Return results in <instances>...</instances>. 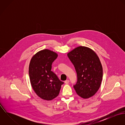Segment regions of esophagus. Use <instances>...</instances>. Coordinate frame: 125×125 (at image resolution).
<instances>
[{
  "instance_id": "1",
  "label": "esophagus",
  "mask_w": 125,
  "mask_h": 125,
  "mask_svg": "<svg viewBox=\"0 0 125 125\" xmlns=\"http://www.w3.org/2000/svg\"><path fill=\"white\" fill-rule=\"evenodd\" d=\"M64 82H65V84H68V83H69V80H65V81H64Z\"/></svg>"
}]
</instances>
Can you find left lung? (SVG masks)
Returning a JSON list of instances; mask_svg holds the SVG:
<instances>
[{"instance_id": "left-lung-1", "label": "left lung", "mask_w": 125, "mask_h": 125, "mask_svg": "<svg viewBox=\"0 0 125 125\" xmlns=\"http://www.w3.org/2000/svg\"><path fill=\"white\" fill-rule=\"evenodd\" d=\"M77 73L73 88L84 99L93 96L98 90L103 79V67L97 55L86 47L76 48L67 54Z\"/></svg>"}]
</instances>
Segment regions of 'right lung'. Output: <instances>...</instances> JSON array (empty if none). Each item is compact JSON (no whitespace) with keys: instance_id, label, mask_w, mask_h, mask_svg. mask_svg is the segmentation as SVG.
I'll return each instance as SVG.
<instances>
[{"instance_id":"obj_1","label":"right lung","mask_w":125,"mask_h":125,"mask_svg":"<svg viewBox=\"0 0 125 125\" xmlns=\"http://www.w3.org/2000/svg\"><path fill=\"white\" fill-rule=\"evenodd\" d=\"M57 57L56 53L45 49L36 53L30 62L29 75L32 87L43 100L51 101L56 98L64 83L51 71L52 64Z\"/></svg>"}]
</instances>
